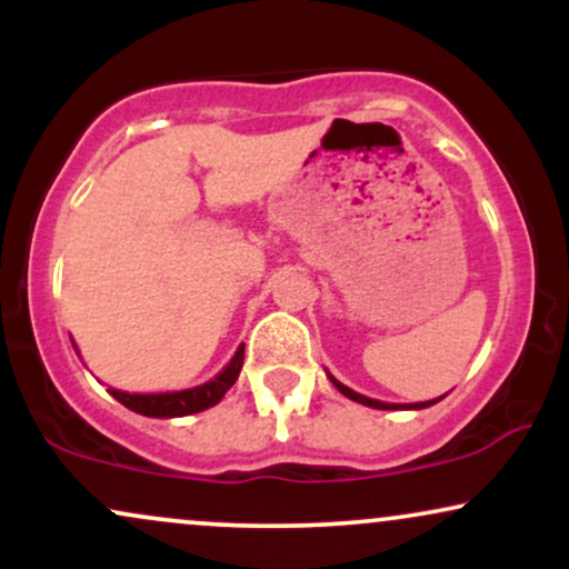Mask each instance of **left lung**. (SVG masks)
<instances>
[{
	"instance_id": "1",
	"label": "left lung",
	"mask_w": 569,
	"mask_h": 569,
	"mask_svg": "<svg viewBox=\"0 0 569 569\" xmlns=\"http://www.w3.org/2000/svg\"><path fill=\"white\" fill-rule=\"evenodd\" d=\"M329 380L335 382V388L339 390V393L352 398V401L363 403V407H371V409H426V407H433V403L439 401V398H436V401H420V403H385V401H375V398H367V396L356 393V390H350L348 385H342L339 380H335V377H331V375H329Z\"/></svg>"
}]
</instances>
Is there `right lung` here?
I'll list each match as a JSON object with an SVG mask.
<instances>
[{
  "label": "right lung",
  "mask_w": 569,
  "mask_h": 569,
  "mask_svg": "<svg viewBox=\"0 0 569 569\" xmlns=\"http://www.w3.org/2000/svg\"><path fill=\"white\" fill-rule=\"evenodd\" d=\"M243 345H240L238 352L232 356V361L227 363L224 369L213 377L211 382L198 385V388L179 390V393H122V390L109 388L117 401L130 411H139L143 417H184L194 415V411H202L213 403H219L224 398L227 390L232 388L234 380H238L240 369H243Z\"/></svg>",
  "instance_id": "right-lung-1"
}]
</instances>
